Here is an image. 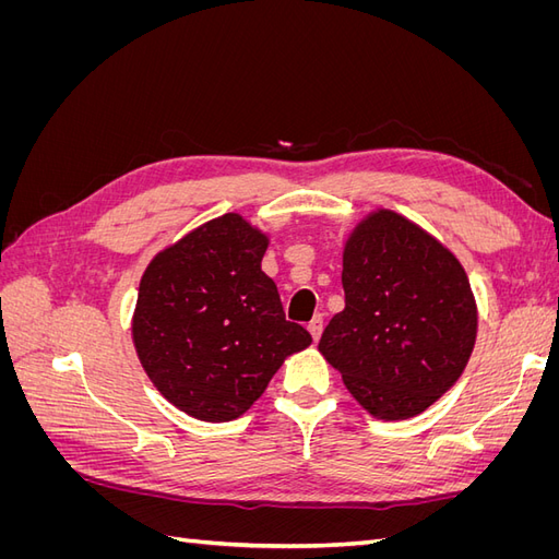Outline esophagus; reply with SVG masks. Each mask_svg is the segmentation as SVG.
I'll use <instances>...</instances> for the list:
<instances>
[{"mask_svg": "<svg viewBox=\"0 0 559 559\" xmlns=\"http://www.w3.org/2000/svg\"><path fill=\"white\" fill-rule=\"evenodd\" d=\"M321 329H324V317H321V314H314V317H312V321L308 324V331H310V335L314 337V341H319Z\"/></svg>", "mask_w": 559, "mask_h": 559, "instance_id": "34e87169", "label": "esophagus"}]
</instances>
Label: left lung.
I'll use <instances>...</instances> for the list:
<instances>
[{"label":"left lung","mask_w":559,"mask_h":559,"mask_svg":"<svg viewBox=\"0 0 559 559\" xmlns=\"http://www.w3.org/2000/svg\"><path fill=\"white\" fill-rule=\"evenodd\" d=\"M345 310L319 352L378 419L425 413L460 380L476 345L478 308L460 259L392 210L354 226L343 249Z\"/></svg>","instance_id":"left-lung-1"}]
</instances>
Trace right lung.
Wrapping results in <instances>:
<instances>
[{
    "mask_svg": "<svg viewBox=\"0 0 559 559\" xmlns=\"http://www.w3.org/2000/svg\"><path fill=\"white\" fill-rule=\"evenodd\" d=\"M267 235L228 212L158 251L140 280L132 343L148 380L202 421L247 413L312 335L284 319L261 270Z\"/></svg>",
    "mask_w": 559,
    "mask_h": 559,
    "instance_id": "add662e5",
    "label": "right lung"
}]
</instances>
